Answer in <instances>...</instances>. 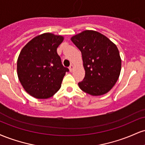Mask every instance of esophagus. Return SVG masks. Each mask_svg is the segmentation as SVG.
Instances as JSON below:
<instances>
[{
  "label": "esophagus",
  "mask_w": 145,
  "mask_h": 145,
  "mask_svg": "<svg viewBox=\"0 0 145 145\" xmlns=\"http://www.w3.org/2000/svg\"><path fill=\"white\" fill-rule=\"evenodd\" d=\"M74 65H71L70 66H69V71H73V69H74Z\"/></svg>",
  "instance_id": "1"
}]
</instances>
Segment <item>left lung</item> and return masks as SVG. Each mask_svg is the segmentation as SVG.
Returning <instances> with one entry per match:
<instances>
[{
	"mask_svg": "<svg viewBox=\"0 0 145 145\" xmlns=\"http://www.w3.org/2000/svg\"><path fill=\"white\" fill-rule=\"evenodd\" d=\"M82 53L85 76L80 89L93 96L107 93L120 76L121 59L114 43L100 33L86 30L71 38Z\"/></svg>",
	"mask_w": 145,
	"mask_h": 145,
	"instance_id": "obj_1",
	"label": "left lung"
}]
</instances>
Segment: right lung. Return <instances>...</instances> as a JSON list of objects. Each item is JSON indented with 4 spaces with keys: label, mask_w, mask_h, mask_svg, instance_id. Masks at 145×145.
<instances>
[{
    "label": "right lung",
    "mask_w": 145,
    "mask_h": 145,
    "mask_svg": "<svg viewBox=\"0 0 145 145\" xmlns=\"http://www.w3.org/2000/svg\"><path fill=\"white\" fill-rule=\"evenodd\" d=\"M64 37L50 33L37 35L22 49L17 61L19 80L30 95L47 99L60 89L69 69L62 65L57 48Z\"/></svg>",
    "instance_id": "right-lung-1"
}]
</instances>
